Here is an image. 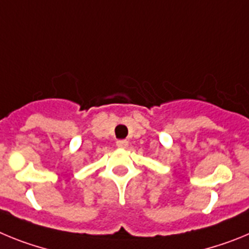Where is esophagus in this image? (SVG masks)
<instances>
[{
    "label": "esophagus",
    "mask_w": 249,
    "mask_h": 249,
    "mask_svg": "<svg viewBox=\"0 0 249 249\" xmlns=\"http://www.w3.org/2000/svg\"><path fill=\"white\" fill-rule=\"evenodd\" d=\"M116 146L120 147V148H126V147L128 146V142H127L126 140H118L117 142H116Z\"/></svg>",
    "instance_id": "34e87169"
}]
</instances>
